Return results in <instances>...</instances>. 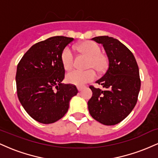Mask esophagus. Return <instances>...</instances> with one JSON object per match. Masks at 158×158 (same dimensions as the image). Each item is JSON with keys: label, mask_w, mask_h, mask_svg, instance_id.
<instances>
[{"label": "esophagus", "mask_w": 158, "mask_h": 158, "mask_svg": "<svg viewBox=\"0 0 158 158\" xmlns=\"http://www.w3.org/2000/svg\"><path fill=\"white\" fill-rule=\"evenodd\" d=\"M77 89H78V90H79V91H81V90H82V87L78 86V87H77Z\"/></svg>", "instance_id": "1"}]
</instances>
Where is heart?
<instances>
[{
	"instance_id": "heart-1",
	"label": "heart",
	"mask_w": 158,
	"mask_h": 158,
	"mask_svg": "<svg viewBox=\"0 0 158 158\" xmlns=\"http://www.w3.org/2000/svg\"><path fill=\"white\" fill-rule=\"evenodd\" d=\"M79 51L86 54L90 57L89 68H95L97 71L102 72L108 67L107 58L102 52L100 46L94 41H87L78 45ZM61 62L65 70H70L73 68L74 62V55L72 50L69 47L65 48L61 52ZM96 78V73L94 70L86 71L73 70L67 74L66 80L70 84L75 85H83Z\"/></svg>"
}]
</instances>
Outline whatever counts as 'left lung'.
I'll return each instance as SVG.
<instances>
[{"instance_id": "left-lung-1", "label": "left lung", "mask_w": 158, "mask_h": 158, "mask_svg": "<svg viewBox=\"0 0 158 158\" xmlns=\"http://www.w3.org/2000/svg\"><path fill=\"white\" fill-rule=\"evenodd\" d=\"M91 40L104 47L108 68L96 82L103 90L90 86L93 94L88 102L90 114L106 126L123 121L131 112L140 89L138 65L133 53L119 40L108 35Z\"/></svg>"}]
</instances>
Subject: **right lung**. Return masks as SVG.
<instances>
[{
	"label": "right lung",
	"instance_id": "add662e5",
	"mask_svg": "<svg viewBox=\"0 0 158 158\" xmlns=\"http://www.w3.org/2000/svg\"><path fill=\"white\" fill-rule=\"evenodd\" d=\"M73 38L53 36L27 50L17 67L18 97L27 114L38 122H56L68 110L78 93L74 85L64 84L61 52Z\"/></svg>",
	"mask_w": 158,
	"mask_h": 158
}]
</instances>
